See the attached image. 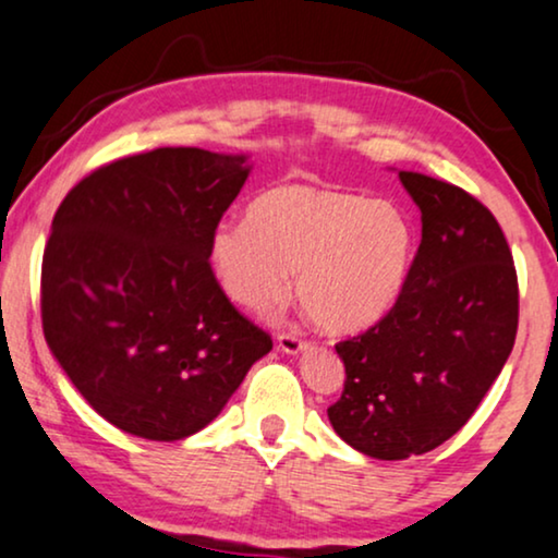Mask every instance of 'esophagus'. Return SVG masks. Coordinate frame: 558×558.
I'll return each mask as SVG.
<instances>
[{
  "instance_id": "obj_1",
  "label": "esophagus",
  "mask_w": 558,
  "mask_h": 558,
  "mask_svg": "<svg viewBox=\"0 0 558 558\" xmlns=\"http://www.w3.org/2000/svg\"><path fill=\"white\" fill-rule=\"evenodd\" d=\"M303 348H306V340H301V337L293 335V331H283V335H278V350L288 352V355H299Z\"/></svg>"
}]
</instances>
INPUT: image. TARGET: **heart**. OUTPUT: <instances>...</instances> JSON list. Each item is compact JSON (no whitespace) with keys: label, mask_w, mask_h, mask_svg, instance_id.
<instances>
[{"label":"heart","mask_w":558,"mask_h":558,"mask_svg":"<svg viewBox=\"0 0 558 558\" xmlns=\"http://www.w3.org/2000/svg\"><path fill=\"white\" fill-rule=\"evenodd\" d=\"M250 221L218 223L208 263L223 293L263 314L295 295L319 327L355 331L380 319L407 283L414 223L399 203L288 182L252 201Z\"/></svg>","instance_id":"b5f03b06"}]
</instances>
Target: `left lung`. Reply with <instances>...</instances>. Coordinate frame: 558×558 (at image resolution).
Instances as JSON below:
<instances>
[{
    "label": "left lung",
    "mask_w": 558,
    "mask_h": 558,
    "mask_svg": "<svg viewBox=\"0 0 558 558\" xmlns=\"http://www.w3.org/2000/svg\"><path fill=\"white\" fill-rule=\"evenodd\" d=\"M422 242L384 319L337 342L344 391L327 409L348 446L380 461L422 456L466 425L510 357L518 272L492 210L466 190L399 172Z\"/></svg>",
    "instance_id": "obj_1"
}]
</instances>
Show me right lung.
<instances>
[{
	"instance_id": "obj_1",
	"label": "right lung",
	"mask_w": 558,
	"mask_h": 558,
	"mask_svg": "<svg viewBox=\"0 0 558 558\" xmlns=\"http://www.w3.org/2000/svg\"><path fill=\"white\" fill-rule=\"evenodd\" d=\"M246 174L244 154L167 146L95 169L56 210L40 270L46 342L123 433H197L272 350L208 263Z\"/></svg>"
}]
</instances>
